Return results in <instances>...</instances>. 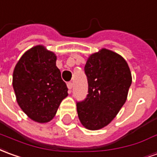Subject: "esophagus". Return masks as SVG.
Segmentation results:
<instances>
[{"mask_svg":"<svg viewBox=\"0 0 157 157\" xmlns=\"http://www.w3.org/2000/svg\"><path fill=\"white\" fill-rule=\"evenodd\" d=\"M67 86H68V88H69V90L71 91V90L72 89V87H73V83H72V82H68Z\"/></svg>","mask_w":157,"mask_h":157,"instance_id":"obj_1","label":"esophagus"}]
</instances>
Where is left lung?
Listing matches in <instances>:
<instances>
[{
    "label": "left lung",
    "mask_w": 157,
    "mask_h": 157,
    "mask_svg": "<svg viewBox=\"0 0 157 157\" xmlns=\"http://www.w3.org/2000/svg\"><path fill=\"white\" fill-rule=\"evenodd\" d=\"M84 70L88 94L77 103V114L84 128L98 130L109 124L125 104L132 74L123 57L106 48L91 54Z\"/></svg>",
    "instance_id": "obj_1"
}]
</instances>
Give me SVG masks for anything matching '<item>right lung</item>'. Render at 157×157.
<instances>
[{
  "label": "right lung",
  "mask_w": 157,
  "mask_h": 157,
  "mask_svg": "<svg viewBox=\"0 0 157 157\" xmlns=\"http://www.w3.org/2000/svg\"><path fill=\"white\" fill-rule=\"evenodd\" d=\"M56 60L54 52L37 45L26 51L14 68L13 86L17 104L29 118L39 123L52 120L68 96Z\"/></svg>",
  "instance_id": "1"
}]
</instances>
